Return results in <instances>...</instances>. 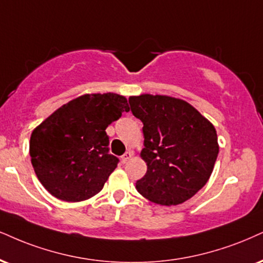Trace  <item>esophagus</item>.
I'll list each match as a JSON object with an SVG mask.
<instances>
[{"mask_svg": "<svg viewBox=\"0 0 263 263\" xmlns=\"http://www.w3.org/2000/svg\"><path fill=\"white\" fill-rule=\"evenodd\" d=\"M132 157H133V152H132V151H126L125 154L123 155V156L121 157V160H122L123 163H126V162L130 160Z\"/></svg>", "mask_w": 263, "mask_h": 263, "instance_id": "34e87169", "label": "esophagus"}]
</instances>
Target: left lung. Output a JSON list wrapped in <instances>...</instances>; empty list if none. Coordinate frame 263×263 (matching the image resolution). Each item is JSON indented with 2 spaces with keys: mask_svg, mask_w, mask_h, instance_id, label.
Segmentation results:
<instances>
[{
  "mask_svg": "<svg viewBox=\"0 0 263 263\" xmlns=\"http://www.w3.org/2000/svg\"><path fill=\"white\" fill-rule=\"evenodd\" d=\"M130 109L144 123L146 174L137 181L142 196L162 206L193 197L209 181L218 156L216 128L189 102L167 95L129 97Z\"/></svg>",
  "mask_w": 263,
  "mask_h": 263,
  "instance_id": "obj_1",
  "label": "left lung"
}]
</instances>
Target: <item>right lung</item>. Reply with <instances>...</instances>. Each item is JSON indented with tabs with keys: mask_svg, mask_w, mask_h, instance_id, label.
Returning a JSON list of instances; mask_svg holds the SVG:
<instances>
[{
	"mask_svg": "<svg viewBox=\"0 0 263 263\" xmlns=\"http://www.w3.org/2000/svg\"><path fill=\"white\" fill-rule=\"evenodd\" d=\"M128 112L115 92L85 93L61 106L31 133L29 154L37 179L51 195L67 202L95 196L116 170L106 129Z\"/></svg>",
	"mask_w": 263,
	"mask_h": 263,
	"instance_id": "right-lung-1",
	"label": "right lung"
}]
</instances>
